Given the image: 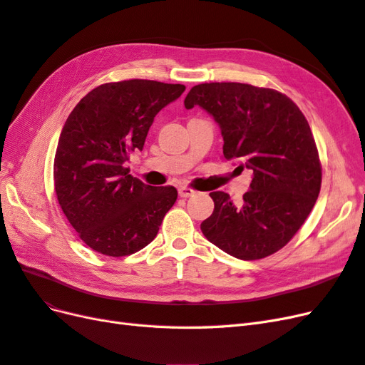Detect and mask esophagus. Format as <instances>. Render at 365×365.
Listing matches in <instances>:
<instances>
[{
	"instance_id": "obj_1",
	"label": "esophagus",
	"mask_w": 365,
	"mask_h": 365,
	"mask_svg": "<svg viewBox=\"0 0 365 365\" xmlns=\"http://www.w3.org/2000/svg\"><path fill=\"white\" fill-rule=\"evenodd\" d=\"M178 193H180L181 197H190V196H193L196 193V190L190 189V187H180Z\"/></svg>"
}]
</instances>
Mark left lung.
<instances>
[{"label":"left lung","instance_id":"obj_1","mask_svg":"<svg viewBox=\"0 0 365 365\" xmlns=\"http://www.w3.org/2000/svg\"><path fill=\"white\" fill-rule=\"evenodd\" d=\"M184 105L212 114L224 137V158L252 170L244 201L212 192L204 236L230 256L257 260L282 250L304 224L322 189L312 130L288 96L239 82L193 86Z\"/></svg>","mask_w":365,"mask_h":365}]
</instances>
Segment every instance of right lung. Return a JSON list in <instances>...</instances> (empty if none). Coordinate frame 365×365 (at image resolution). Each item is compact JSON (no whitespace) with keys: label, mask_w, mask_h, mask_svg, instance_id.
<instances>
[{"label":"right lung","mask_w":365,"mask_h":365,"mask_svg":"<svg viewBox=\"0 0 365 365\" xmlns=\"http://www.w3.org/2000/svg\"><path fill=\"white\" fill-rule=\"evenodd\" d=\"M184 90L181 83L146 79L103 83L65 121L54 155V190L68 222L94 251L123 257L155 239L178 192L134 178L125 163L145 146L153 117Z\"/></svg>","instance_id":"add662e5"}]
</instances>
